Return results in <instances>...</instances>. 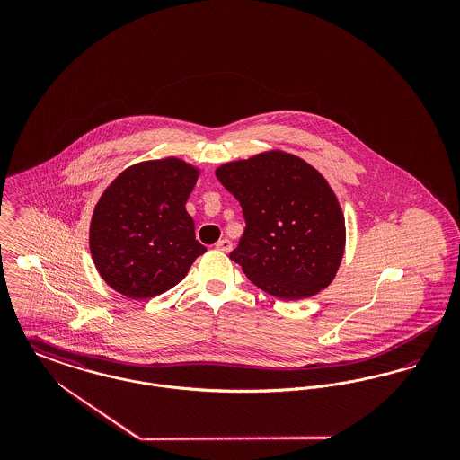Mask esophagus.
I'll list each match as a JSON object with an SVG mask.
<instances>
[{
	"mask_svg": "<svg viewBox=\"0 0 460 460\" xmlns=\"http://www.w3.org/2000/svg\"><path fill=\"white\" fill-rule=\"evenodd\" d=\"M233 248V243L229 240H220L216 243V250H219L222 253H229Z\"/></svg>",
	"mask_w": 460,
	"mask_h": 460,
	"instance_id": "1",
	"label": "esophagus"
}]
</instances>
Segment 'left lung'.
I'll list each match as a JSON object with an SVG mask.
<instances>
[{
    "label": "left lung",
    "mask_w": 460,
    "mask_h": 460,
    "mask_svg": "<svg viewBox=\"0 0 460 460\" xmlns=\"http://www.w3.org/2000/svg\"><path fill=\"white\" fill-rule=\"evenodd\" d=\"M246 220L229 259L279 300L328 288L345 253V216L326 177L304 158L269 150L216 169Z\"/></svg>",
    "instance_id": "8db88e82"
}]
</instances>
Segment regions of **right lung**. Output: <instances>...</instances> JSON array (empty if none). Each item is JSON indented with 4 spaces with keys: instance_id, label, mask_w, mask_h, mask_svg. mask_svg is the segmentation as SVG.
Wrapping results in <instances>:
<instances>
[{
    "instance_id": "1",
    "label": "right lung",
    "mask_w": 460,
    "mask_h": 460,
    "mask_svg": "<svg viewBox=\"0 0 460 460\" xmlns=\"http://www.w3.org/2000/svg\"><path fill=\"white\" fill-rule=\"evenodd\" d=\"M201 169L177 156L137 162L117 175L94 205L89 250L102 279L132 300L181 283L207 248L186 212Z\"/></svg>"
}]
</instances>
